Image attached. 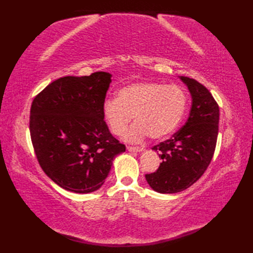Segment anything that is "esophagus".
Listing matches in <instances>:
<instances>
[{
  "instance_id": "34e87169",
  "label": "esophagus",
  "mask_w": 253,
  "mask_h": 253,
  "mask_svg": "<svg viewBox=\"0 0 253 253\" xmlns=\"http://www.w3.org/2000/svg\"><path fill=\"white\" fill-rule=\"evenodd\" d=\"M127 150L129 152H141L143 148H141V147H127Z\"/></svg>"
}]
</instances>
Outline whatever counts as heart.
<instances>
[{"instance_id":"obj_1","label":"heart","mask_w":253,"mask_h":253,"mask_svg":"<svg viewBox=\"0 0 253 253\" xmlns=\"http://www.w3.org/2000/svg\"><path fill=\"white\" fill-rule=\"evenodd\" d=\"M188 105L186 90L178 84L133 83L118 90L117 99H107L102 114L111 132L122 136L133 117L136 124L125 140L139 142L146 137L161 140L171 135L182 121Z\"/></svg>"}]
</instances>
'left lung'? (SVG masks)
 Masks as SVG:
<instances>
[{"mask_svg": "<svg viewBox=\"0 0 253 253\" xmlns=\"http://www.w3.org/2000/svg\"><path fill=\"white\" fill-rule=\"evenodd\" d=\"M190 91L192 104L185 125L154 146L162 163L146 179L160 193H176L189 188L211 163L218 135L219 109L211 92L197 80L180 76Z\"/></svg>", "mask_w": 253, "mask_h": 253, "instance_id": "8db88e82", "label": "left lung"}]
</instances>
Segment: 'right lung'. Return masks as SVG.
<instances>
[{
	"instance_id": "add662e5",
	"label": "right lung",
	"mask_w": 253,
	"mask_h": 253,
	"mask_svg": "<svg viewBox=\"0 0 253 253\" xmlns=\"http://www.w3.org/2000/svg\"><path fill=\"white\" fill-rule=\"evenodd\" d=\"M112 75L62 77L32 101L29 129L41 169L56 185L76 193L98 190L113 159L126 147L112 136L102 107Z\"/></svg>"
}]
</instances>
